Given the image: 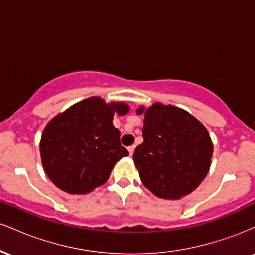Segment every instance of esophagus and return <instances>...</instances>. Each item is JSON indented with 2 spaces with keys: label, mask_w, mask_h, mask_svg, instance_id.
<instances>
[{
  "label": "esophagus",
  "mask_w": 255,
  "mask_h": 255,
  "mask_svg": "<svg viewBox=\"0 0 255 255\" xmlns=\"http://www.w3.org/2000/svg\"><path fill=\"white\" fill-rule=\"evenodd\" d=\"M134 150H135V146H130V147H128V152H129V156H133L134 153Z\"/></svg>",
  "instance_id": "1"
}]
</instances>
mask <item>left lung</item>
Here are the masks:
<instances>
[{"label":"left lung","instance_id":"1","mask_svg":"<svg viewBox=\"0 0 255 255\" xmlns=\"http://www.w3.org/2000/svg\"><path fill=\"white\" fill-rule=\"evenodd\" d=\"M144 142L135 148L140 180L158 198L177 200L192 193L210 170L213 144L205 126L188 111L159 102L145 108Z\"/></svg>","mask_w":255,"mask_h":255}]
</instances>
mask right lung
Returning a JSON list of instances; mask_svg holds the SVG:
<instances>
[{
    "label": "right lung",
    "instance_id": "right-lung-1",
    "mask_svg": "<svg viewBox=\"0 0 255 255\" xmlns=\"http://www.w3.org/2000/svg\"><path fill=\"white\" fill-rule=\"evenodd\" d=\"M125 102L90 97L57 114L44 128L39 151L44 171L69 194H87L107 182L128 151L120 144L114 115L129 111Z\"/></svg>",
    "mask_w": 255,
    "mask_h": 255
}]
</instances>
